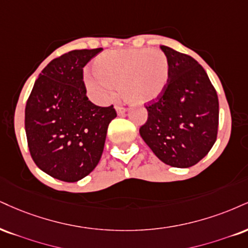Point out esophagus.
Returning a JSON list of instances; mask_svg holds the SVG:
<instances>
[{"label":"esophagus","mask_w":248,"mask_h":248,"mask_svg":"<svg viewBox=\"0 0 248 248\" xmlns=\"http://www.w3.org/2000/svg\"><path fill=\"white\" fill-rule=\"evenodd\" d=\"M115 109L116 112H118V114H124V113L127 112L126 107H122V106H116Z\"/></svg>","instance_id":"obj_1"}]
</instances>
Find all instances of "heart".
Returning a JSON list of instances; mask_svg holds the SVG:
<instances>
[{"mask_svg": "<svg viewBox=\"0 0 248 248\" xmlns=\"http://www.w3.org/2000/svg\"><path fill=\"white\" fill-rule=\"evenodd\" d=\"M94 73L85 76L92 97L107 103L114 97L118 83L124 97L139 104L157 99L169 83L168 56L158 49H116L95 59Z\"/></svg>", "mask_w": 248, "mask_h": 248, "instance_id": "heart-1", "label": "heart"}]
</instances>
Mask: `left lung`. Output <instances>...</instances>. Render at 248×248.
Returning a JSON list of instances; mask_svg holds the SVG:
<instances>
[{
    "label": "left lung",
    "instance_id": "obj_1",
    "mask_svg": "<svg viewBox=\"0 0 248 248\" xmlns=\"http://www.w3.org/2000/svg\"><path fill=\"white\" fill-rule=\"evenodd\" d=\"M168 56L169 83L145 105L148 120L140 134L154 154L173 168H190L213 148L218 130L217 92L192 56L160 46Z\"/></svg>",
    "mask_w": 248,
    "mask_h": 248
}]
</instances>
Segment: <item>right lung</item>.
Listing matches in <instances>:
<instances>
[{
	"label": "right lung",
	"instance_id": "add662e5",
	"mask_svg": "<svg viewBox=\"0 0 248 248\" xmlns=\"http://www.w3.org/2000/svg\"><path fill=\"white\" fill-rule=\"evenodd\" d=\"M103 48L76 49L44 68L25 107V132L32 159L41 171L65 183L83 179L99 163L113 105L86 97L83 68Z\"/></svg>",
	"mask_w": 248,
	"mask_h": 248
}]
</instances>
